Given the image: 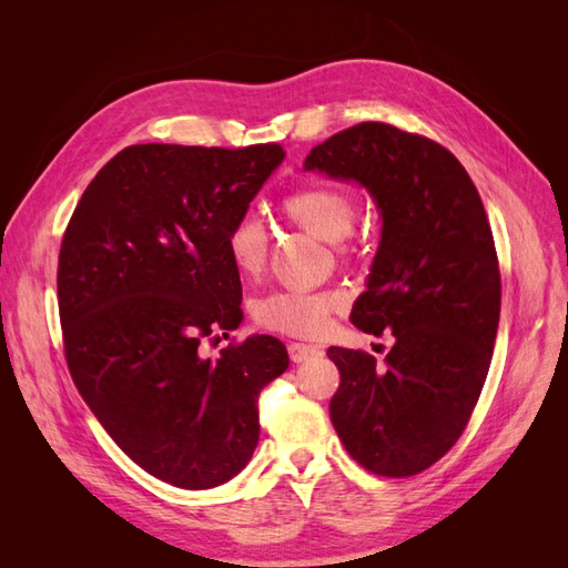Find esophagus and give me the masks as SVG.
I'll return each instance as SVG.
<instances>
[{
  "label": "esophagus",
  "instance_id": "esophagus-1",
  "mask_svg": "<svg viewBox=\"0 0 568 568\" xmlns=\"http://www.w3.org/2000/svg\"><path fill=\"white\" fill-rule=\"evenodd\" d=\"M322 351L317 346H311V343H288V357L294 359V363H305V359H311L313 355H320Z\"/></svg>",
  "mask_w": 568,
  "mask_h": 568
}]
</instances>
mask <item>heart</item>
<instances>
[{"mask_svg": "<svg viewBox=\"0 0 568 568\" xmlns=\"http://www.w3.org/2000/svg\"><path fill=\"white\" fill-rule=\"evenodd\" d=\"M280 211L294 227L346 251L355 222V201L346 189L324 182L303 184L282 199ZM225 248L239 277L257 280L270 255L267 227L255 215H239L225 234ZM338 305V296L329 291H272L255 303L253 315L263 329L315 336Z\"/></svg>", "mask_w": 568, "mask_h": 568, "instance_id": "b5f03b06", "label": "heart"}]
</instances>
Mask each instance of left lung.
Instances as JSON below:
<instances>
[{"label":"left lung","instance_id":"8db88e82","mask_svg":"<svg viewBox=\"0 0 568 568\" xmlns=\"http://www.w3.org/2000/svg\"><path fill=\"white\" fill-rule=\"evenodd\" d=\"M305 170L359 182L384 220L351 322L393 332L395 346L384 367L365 351H326L341 374L332 424L359 467L415 476L457 443L488 376L500 265L486 209L448 149L374 120L315 146Z\"/></svg>","mask_w":568,"mask_h":568}]
</instances>
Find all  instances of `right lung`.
Listing matches in <instances>:
<instances>
[{
	"instance_id": "obj_1",
	"label": "right lung",
	"mask_w": 568,
	"mask_h": 568,
	"mask_svg": "<svg viewBox=\"0 0 568 568\" xmlns=\"http://www.w3.org/2000/svg\"><path fill=\"white\" fill-rule=\"evenodd\" d=\"M284 159L244 149L134 144L84 189L59 253L68 372L132 462L203 490L242 471L261 436L257 395L288 367L274 336L220 341L244 320L225 234Z\"/></svg>"
}]
</instances>
